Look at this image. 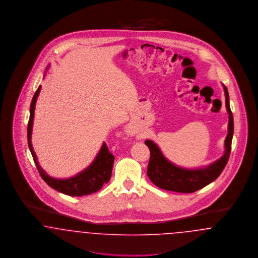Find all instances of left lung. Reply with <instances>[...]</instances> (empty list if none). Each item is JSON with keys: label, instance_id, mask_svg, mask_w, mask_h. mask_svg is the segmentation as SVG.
<instances>
[{"label": "left lung", "instance_id": "1", "mask_svg": "<svg viewBox=\"0 0 258 258\" xmlns=\"http://www.w3.org/2000/svg\"><path fill=\"white\" fill-rule=\"evenodd\" d=\"M225 105L228 113V133L224 141V154L206 167L187 169L177 166L167 160L161 153L159 146L152 140H146L145 144L150 149V160L148 164L147 174L149 179L162 189L191 194L214 182L224 169L231 151V142L233 137V115L230 110L229 96L224 85Z\"/></svg>", "mask_w": 258, "mask_h": 258}]
</instances>
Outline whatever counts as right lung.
Masks as SVG:
<instances>
[{"instance_id": "1", "label": "right lung", "mask_w": 258, "mask_h": 258, "mask_svg": "<svg viewBox=\"0 0 258 258\" xmlns=\"http://www.w3.org/2000/svg\"><path fill=\"white\" fill-rule=\"evenodd\" d=\"M40 89L41 86L37 88V92L35 93L34 98L31 102L30 119L28 123L27 135H28L29 149L32 153L35 164L37 165V170L39 172L41 178L52 188L60 191L63 195L71 196V197H83V196H88L98 191L102 187L103 184L108 183V181L110 180L113 162L115 159L114 156L109 152L105 142H103L96 159L93 160V162L87 167L86 169L76 174L74 177H71L68 179L53 178L40 167L36 153L32 146V141H31L34 115H35V106H36L37 98L40 92Z\"/></svg>"}]
</instances>
